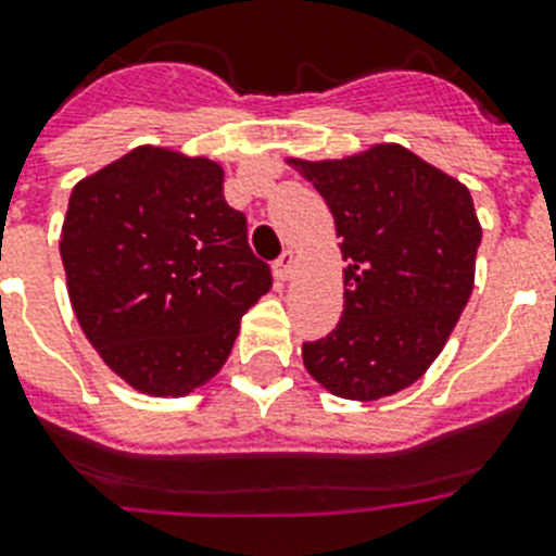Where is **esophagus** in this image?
<instances>
[{"label": "esophagus", "instance_id": "1", "mask_svg": "<svg viewBox=\"0 0 556 556\" xmlns=\"http://www.w3.org/2000/svg\"><path fill=\"white\" fill-rule=\"evenodd\" d=\"M294 264H298V255H294V250H283L281 258L273 264V273L278 281H289L294 273Z\"/></svg>", "mask_w": 556, "mask_h": 556}]
</instances>
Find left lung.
<instances>
[{
    "instance_id": "1",
    "label": "left lung",
    "mask_w": 556,
    "mask_h": 556,
    "mask_svg": "<svg viewBox=\"0 0 556 556\" xmlns=\"http://www.w3.org/2000/svg\"><path fill=\"white\" fill-rule=\"evenodd\" d=\"M287 164L331 208L348 262L342 317L303 345V365L337 397L395 395L440 356L473 292L481 225L468 186L401 144Z\"/></svg>"
}]
</instances>
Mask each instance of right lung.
<instances>
[{
  "mask_svg": "<svg viewBox=\"0 0 556 556\" xmlns=\"http://www.w3.org/2000/svg\"><path fill=\"white\" fill-rule=\"evenodd\" d=\"M205 155L141 144L72 189L61 228L68 301L132 390L184 397L223 370L242 314L273 289Z\"/></svg>",
  "mask_w": 556,
  "mask_h": 556,
  "instance_id": "obj_1",
  "label": "right lung"
}]
</instances>
